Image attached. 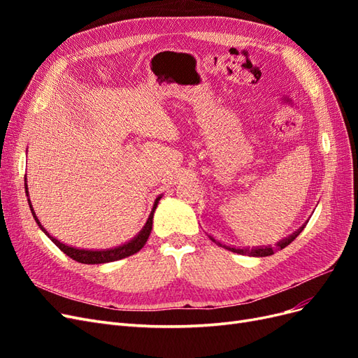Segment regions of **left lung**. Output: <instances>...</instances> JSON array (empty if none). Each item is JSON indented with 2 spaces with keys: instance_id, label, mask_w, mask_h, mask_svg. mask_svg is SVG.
Segmentation results:
<instances>
[{
  "instance_id": "obj_1",
  "label": "left lung",
  "mask_w": 358,
  "mask_h": 358,
  "mask_svg": "<svg viewBox=\"0 0 358 358\" xmlns=\"http://www.w3.org/2000/svg\"><path fill=\"white\" fill-rule=\"evenodd\" d=\"M306 224H308V221L303 224L300 229L297 230V231H294L292 234H289L288 237H285V239H282V241H279L275 246H272V245H268V246H252V248H249V246H243V248H239V246H229V245H225V243H222V242H220V241H216L215 237H212V236H209V239L212 241V242H215L216 245L218 246H222V248H225V249H229V251H231V252H236V254H241V255H249V257H268V255H272L276 249H284L285 246H288L292 241L296 239V237L303 231V229H305L306 227Z\"/></svg>"
}]
</instances>
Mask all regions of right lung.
<instances>
[{
	"label": "right lung",
	"instance_id": "right-lung-1",
	"mask_svg": "<svg viewBox=\"0 0 358 358\" xmlns=\"http://www.w3.org/2000/svg\"><path fill=\"white\" fill-rule=\"evenodd\" d=\"M25 192H27V197H28V185H27V178H25ZM162 196H158L154 201V206H152V210H150L149 213V218L146 221V224L143 225V229L138 231V234H136L131 241L125 242L124 245H119V246H115V248H110V249H80V248H74V246H69L66 243H62L61 241H58L57 237H53L52 234L48 233V230L45 229V227L41 225V222L38 221L37 215L34 212V209H32V204H31V200L28 199V204H29V209H31V213L32 216H34V220L37 222V225L40 227V230L45 233L49 239L55 243L61 251L64 254H67L70 258L76 259V262L79 263H83V264H104V263H112V262H117V259H122L125 257H129L133 255L136 252H138L140 249H142L145 246V243L148 242V237L150 234V231H152V221H154V212L157 209L158 206V201L161 200Z\"/></svg>",
	"mask_w": 358,
	"mask_h": 358
}]
</instances>
